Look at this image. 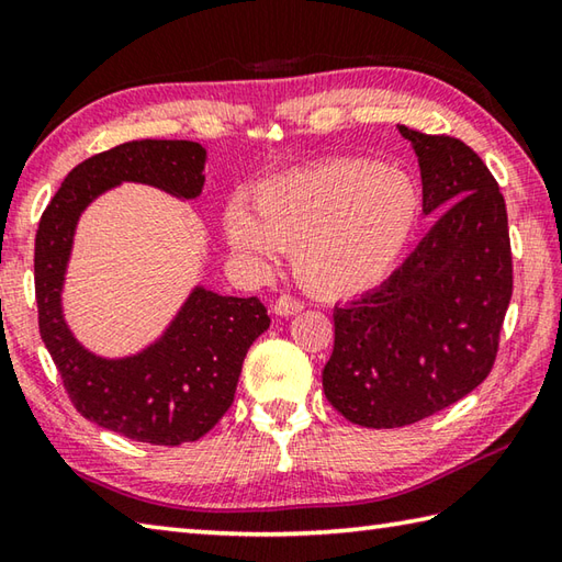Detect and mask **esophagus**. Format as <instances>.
Returning a JSON list of instances; mask_svg holds the SVG:
<instances>
[{"label":"esophagus","instance_id":"1","mask_svg":"<svg viewBox=\"0 0 562 562\" xmlns=\"http://www.w3.org/2000/svg\"><path fill=\"white\" fill-rule=\"evenodd\" d=\"M302 306L304 304L300 300H294V296H290V294H282V296H278V300H274L272 310H274V314H280V316H292V314H300Z\"/></svg>","mask_w":562,"mask_h":562}]
</instances>
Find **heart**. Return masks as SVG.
<instances>
[{"label": "heart", "instance_id": "b5f03b06", "mask_svg": "<svg viewBox=\"0 0 562 562\" xmlns=\"http://www.w3.org/2000/svg\"><path fill=\"white\" fill-rule=\"evenodd\" d=\"M252 214L228 209L231 246L258 266L294 250L306 288L340 296L378 284L400 260L419 218V194L406 175L378 162L331 160L260 184Z\"/></svg>", "mask_w": 562, "mask_h": 562}]
</instances>
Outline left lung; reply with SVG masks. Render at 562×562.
<instances>
[{
    "label": "left lung",
    "mask_w": 562,
    "mask_h": 562,
    "mask_svg": "<svg viewBox=\"0 0 562 562\" xmlns=\"http://www.w3.org/2000/svg\"><path fill=\"white\" fill-rule=\"evenodd\" d=\"M414 143L424 212L443 214L378 290L334 310L324 394L348 422L397 428L485 380L514 290L507 204L475 150L400 126Z\"/></svg>",
    "instance_id": "1"
}]
</instances>
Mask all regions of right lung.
Here are the masks:
<instances>
[{"label": "right lung", "instance_id": "obj_1", "mask_svg": "<svg viewBox=\"0 0 562 562\" xmlns=\"http://www.w3.org/2000/svg\"><path fill=\"white\" fill-rule=\"evenodd\" d=\"M206 153L192 140H128L70 170L41 214L33 250L38 331L72 406L87 422L150 446H180L212 431L234 404L240 366L270 326L258 296L196 288L156 346L102 360L77 344L60 314L63 274L75 224L97 194L146 182L184 200L202 192Z\"/></svg>", "mask_w": 562, "mask_h": 562}]
</instances>
